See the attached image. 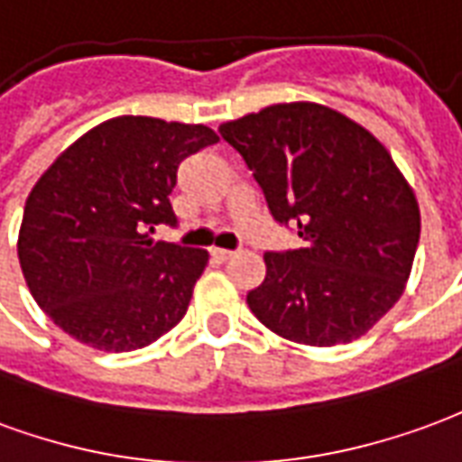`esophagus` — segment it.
<instances>
[{
    "instance_id": "34e87169",
    "label": "esophagus",
    "mask_w": 462,
    "mask_h": 462,
    "mask_svg": "<svg viewBox=\"0 0 462 462\" xmlns=\"http://www.w3.org/2000/svg\"><path fill=\"white\" fill-rule=\"evenodd\" d=\"M211 255L218 258V261H228V258H234V251H226V248H211Z\"/></svg>"
}]
</instances>
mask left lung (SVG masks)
Returning <instances> with one entry per match:
<instances>
[{
	"label": "left lung",
	"instance_id": "obj_1",
	"mask_svg": "<svg viewBox=\"0 0 462 462\" xmlns=\"http://www.w3.org/2000/svg\"><path fill=\"white\" fill-rule=\"evenodd\" d=\"M261 184L275 221L305 245L265 254L248 308L281 337L310 346L362 337L411 275L420 211L389 150L319 103H278L218 127Z\"/></svg>",
	"mask_w": 462,
	"mask_h": 462
}]
</instances>
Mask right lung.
I'll return each instance as SVG.
<instances>
[{"label":"right lung","instance_id":"right-lung-1","mask_svg":"<svg viewBox=\"0 0 462 462\" xmlns=\"http://www.w3.org/2000/svg\"><path fill=\"white\" fill-rule=\"evenodd\" d=\"M218 134L207 125L120 116L66 147L33 184L16 254L39 308L66 335L130 352L170 332L208 263L201 248L154 244L177 224L180 162Z\"/></svg>","mask_w":462,"mask_h":462}]
</instances>
